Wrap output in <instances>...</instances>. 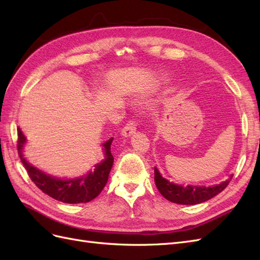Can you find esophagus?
<instances>
[{
	"label": "esophagus",
	"instance_id": "34e87169",
	"mask_svg": "<svg viewBox=\"0 0 260 260\" xmlns=\"http://www.w3.org/2000/svg\"><path fill=\"white\" fill-rule=\"evenodd\" d=\"M137 130V121L135 119H130L128 122L125 123L122 129V135L124 137H130L131 135H134Z\"/></svg>",
	"mask_w": 260,
	"mask_h": 260
}]
</instances>
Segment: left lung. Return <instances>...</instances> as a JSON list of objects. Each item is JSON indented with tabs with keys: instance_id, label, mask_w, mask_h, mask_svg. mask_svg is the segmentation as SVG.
Listing matches in <instances>:
<instances>
[{
	"instance_id": "left-lung-1",
	"label": "left lung",
	"mask_w": 260,
	"mask_h": 260,
	"mask_svg": "<svg viewBox=\"0 0 260 260\" xmlns=\"http://www.w3.org/2000/svg\"><path fill=\"white\" fill-rule=\"evenodd\" d=\"M233 178L226 180L225 182L220 183L218 185L214 186H185L173 184L169 182L160 174L156 168H154V181L155 185L159 189V192L166 198L168 201L173 202L176 204H184V205H194L203 203L205 201L214 198L215 195L220 193L223 189L230 184Z\"/></svg>"
}]
</instances>
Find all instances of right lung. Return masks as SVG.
<instances>
[{"label":"right lung","instance_id":"obj_1","mask_svg":"<svg viewBox=\"0 0 260 260\" xmlns=\"http://www.w3.org/2000/svg\"><path fill=\"white\" fill-rule=\"evenodd\" d=\"M25 141H26V139L22 134L21 129L17 128V150L21 161L24 164L25 169H26L30 180L34 182V184L50 198L60 201L62 203L69 204L87 203V202L96 199L104 189L113 164V156L110 151L112 139L104 143L106 160L103 163L97 164L93 172H90L84 178L74 180L55 179L53 176L46 175L42 171L30 166L22 154Z\"/></svg>","mask_w":260,"mask_h":260}]
</instances>
